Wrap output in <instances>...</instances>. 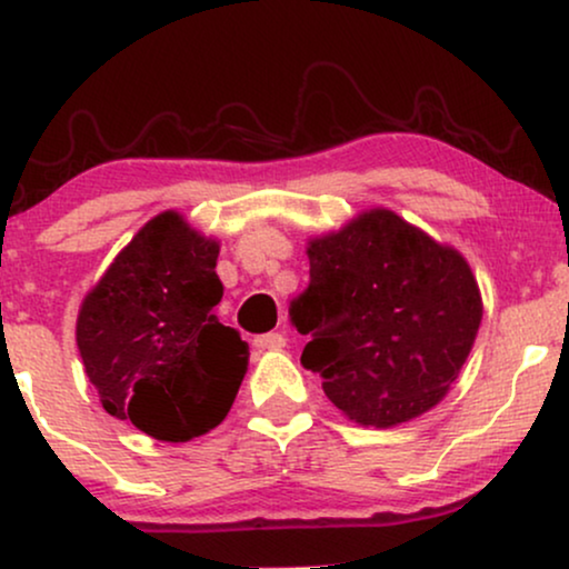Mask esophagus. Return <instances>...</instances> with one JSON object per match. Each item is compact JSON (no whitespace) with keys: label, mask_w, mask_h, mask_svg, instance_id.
Returning a JSON list of instances; mask_svg holds the SVG:
<instances>
[{"label":"esophagus","mask_w":569,"mask_h":569,"mask_svg":"<svg viewBox=\"0 0 569 569\" xmlns=\"http://www.w3.org/2000/svg\"><path fill=\"white\" fill-rule=\"evenodd\" d=\"M253 345L258 350H284L287 348V337L279 335V331H269V335L256 337Z\"/></svg>","instance_id":"1"}]
</instances>
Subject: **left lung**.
I'll list each match as a JSON object with an SVG mask.
<instances>
[{
    "label": "left lung",
    "mask_w": 569,
    "mask_h": 569,
    "mask_svg": "<svg viewBox=\"0 0 569 569\" xmlns=\"http://www.w3.org/2000/svg\"><path fill=\"white\" fill-rule=\"evenodd\" d=\"M311 284L292 323L302 366L358 426L395 429L445 400L468 360L483 300L455 246L383 206L308 238Z\"/></svg>",
    "instance_id": "left-lung-1"
}]
</instances>
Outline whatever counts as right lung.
<instances>
[{"label": "right lung", "instance_id": "obj_1", "mask_svg": "<svg viewBox=\"0 0 569 569\" xmlns=\"http://www.w3.org/2000/svg\"><path fill=\"white\" fill-rule=\"evenodd\" d=\"M219 240L169 209L146 221L78 308L76 342L112 418L159 441L217 429L248 371V345L213 306Z\"/></svg>", "mask_w": 569, "mask_h": 569}]
</instances>
